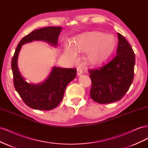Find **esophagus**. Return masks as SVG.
Instances as JSON below:
<instances>
[{
	"label": "esophagus",
	"instance_id": "obj_1",
	"mask_svg": "<svg viewBox=\"0 0 148 148\" xmlns=\"http://www.w3.org/2000/svg\"><path fill=\"white\" fill-rule=\"evenodd\" d=\"M83 74V70L81 69H77V75L81 76Z\"/></svg>",
	"mask_w": 148,
	"mask_h": 148
}]
</instances>
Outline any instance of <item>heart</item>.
I'll return each instance as SVG.
<instances>
[{
  "mask_svg": "<svg viewBox=\"0 0 148 148\" xmlns=\"http://www.w3.org/2000/svg\"><path fill=\"white\" fill-rule=\"evenodd\" d=\"M109 34L89 32L76 36L72 44H65L64 55L70 62L78 60L77 52H86V59L89 64L97 65L104 61L114 48V39L110 43Z\"/></svg>",
  "mask_w": 148,
  "mask_h": 148,
  "instance_id": "obj_1",
  "label": "heart"
}]
</instances>
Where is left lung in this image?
I'll list each match as a JSON object with an SVG mask.
<instances>
[{
  "label": "left lung",
  "mask_w": 148,
  "mask_h": 148,
  "mask_svg": "<svg viewBox=\"0 0 148 148\" xmlns=\"http://www.w3.org/2000/svg\"><path fill=\"white\" fill-rule=\"evenodd\" d=\"M117 36V56L99 69L89 70L92 81L91 97L99 104L120 100L133 80L135 53L123 36L119 33Z\"/></svg>",
  "instance_id": "obj_1"
}]
</instances>
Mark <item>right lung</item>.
Returning a JSON list of instances; mask_svg holds the SVG:
<instances>
[{
  "instance_id": "right-lung-1",
  "label": "right lung",
  "mask_w": 148,
  "mask_h": 148,
  "mask_svg": "<svg viewBox=\"0 0 148 148\" xmlns=\"http://www.w3.org/2000/svg\"><path fill=\"white\" fill-rule=\"evenodd\" d=\"M62 30V27L60 26H49L32 31L21 40L12 58V70L15 88L25 104L33 109L49 110L59 106L63 99L67 84L77 76V70L53 66L44 82L38 84L28 83L22 77L18 66V58L21 46L34 41H42L56 47Z\"/></svg>"
}]
</instances>
